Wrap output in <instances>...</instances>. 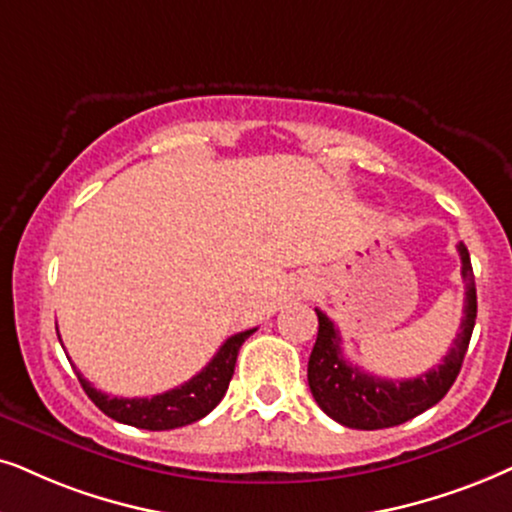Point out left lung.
<instances>
[{"mask_svg": "<svg viewBox=\"0 0 512 512\" xmlns=\"http://www.w3.org/2000/svg\"><path fill=\"white\" fill-rule=\"evenodd\" d=\"M458 255H461V276L465 281L461 331L442 364L418 378L387 380L359 371L342 357V338L335 323L321 309H316L319 335H316L312 357H309L307 380L316 404L326 416L354 430L394 428V425L406 423V420L428 411L451 390L461 373L477 319L475 274H472L470 252L463 243H458Z\"/></svg>", "mask_w": 512, "mask_h": 512, "instance_id": "obj_1", "label": "left lung"}]
</instances>
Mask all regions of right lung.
<instances>
[{
  "mask_svg": "<svg viewBox=\"0 0 512 512\" xmlns=\"http://www.w3.org/2000/svg\"><path fill=\"white\" fill-rule=\"evenodd\" d=\"M255 331L257 328H250V331L231 335V338L219 347V352L212 357L210 364L198 375H193L189 383L174 387L170 392L155 394L151 399L108 397V394H103L101 390L89 385V380H84L80 373H77V380H80L87 397L92 399L108 418L118 420V423L134 425V428L141 430L184 428V425H191L196 423V420L208 416L219 401H222L226 390H229L231 375H234L238 349H241L243 342Z\"/></svg>",
  "mask_w": 512,
  "mask_h": 512,
  "instance_id": "obj_1",
  "label": "right lung"
}]
</instances>
